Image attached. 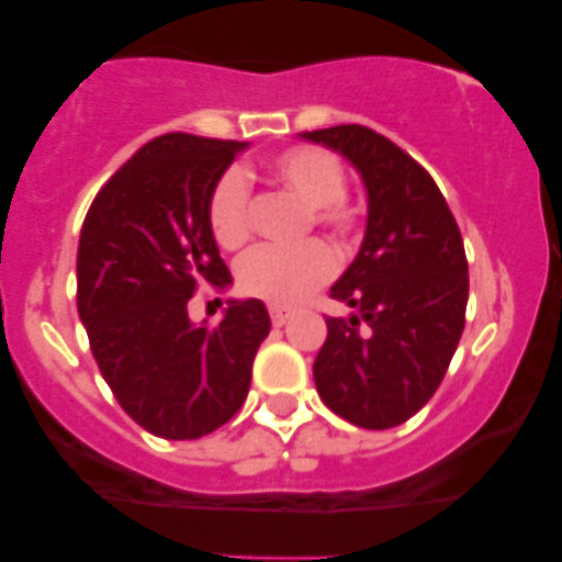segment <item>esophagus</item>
I'll return each instance as SVG.
<instances>
[{"label": "esophagus", "mask_w": 562, "mask_h": 562, "mask_svg": "<svg viewBox=\"0 0 562 562\" xmlns=\"http://www.w3.org/2000/svg\"><path fill=\"white\" fill-rule=\"evenodd\" d=\"M269 315H271V323H274V326H285V321L291 317V310H288V307H269Z\"/></svg>", "instance_id": "1"}]
</instances>
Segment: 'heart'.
Wrapping results in <instances>:
<instances>
[{
    "label": "heart",
    "instance_id": "b5f03b06",
    "mask_svg": "<svg viewBox=\"0 0 562 562\" xmlns=\"http://www.w3.org/2000/svg\"><path fill=\"white\" fill-rule=\"evenodd\" d=\"M269 171L277 184L296 192L310 203V217L317 228L337 239L359 228V206L348 198L342 160L321 146H291L271 157ZM206 223L212 239L223 249L245 247L252 236V184L241 168L217 176L206 201ZM337 271V255L323 241L299 247H255L236 266V285L245 296L271 304H293L326 285Z\"/></svg>",
    "mask_w": 562,
    "mask_h": 562
}]
</instances>
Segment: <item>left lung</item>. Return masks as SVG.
Returning a JSON list of instances; mask_svg holds the SVG:
<instances>
[{
	"label": "left lung",
	"mask_w": 562,
	"mask_h": 562,
	"mask_svg": "<svg viewBox=\"0 0 562 562\" xmlns=\"http://www.w3.org/2000/svg\"><path fill=\"white\" fill-rule=\"evenodd\" d=\"M304 138L342 151L370 195L364 245L331 288V299L359 315L326 317L313 367L317 394L356 427H396L432 400L462 337V234L427 168L386 135L337 124Z\"/></svg>",
	"instance_id": "left-lung-1"
}]
</instances>
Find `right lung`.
I'll return each mask as SVG.
<instances>
[{
    "label": "right lung",
    "instance_id": "obj_1",
    "mask_svg": "<svg viewBox=\"0 0 562 562\" xmlns=\"http://www.w3.org/2000/svg\"><path fill=\"white\" fill-rule=\"evenodd\" d=\"M241 149L160 135L105 181L83 220L76 299L89 348L124 413L157 438L195 440L231 422L271 328L258 299L228 302L217 326L187 315L198 288L231 285L206 201Z\"/></svg>",
    "mask_w": 562,
    "mask_h": 562
}]
</instances>
